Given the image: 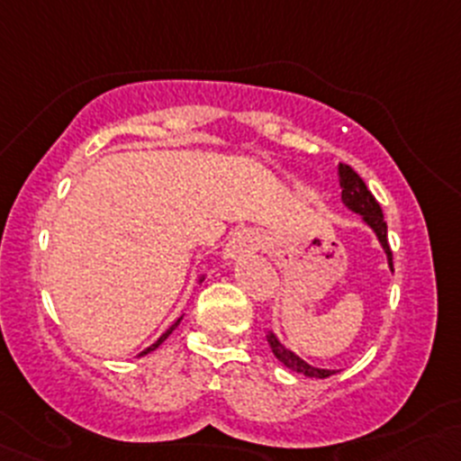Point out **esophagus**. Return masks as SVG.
<instances>
[{
	"instance_id": "1",
	"label": "esophagus",
	"mask_w": 461,
	"mask_h": 461,
	"mask_svg": "<svg viewBox=\"0 0 461 461\" xmlns=\"http://www.w3.org/2000/svg\"><path fill=\"white\" fill-rule=\"evenodd\" d=\"M265 239L260 231L254 230H239L231 234L230 243L225 245V258H239L240 254L254 252V249L263 248Z\"/></svg>"
}]
</instances>
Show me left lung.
<instances>
[{"instance_id":"left-lung-1","label":"left lung","mask_w":461,"mask_h":461,"mask_svg":"<svg viewBox=\"0 0 461 461\" xmlns=\"http://www.w3.org/2000/svg\"><path fill=\"white\" fill-rule=\"evenodd\" d=\"M339 185H341V201L346 204L350 212L359 213L361 221L375 231L376 240L381 243L384 248L385 257H388V267L393 269V252H390V245H388V225L384 221V212H381L379 203L375 201V196L370 194V189L366 187V183L361 180V176L357 174L352 167L348 165H339ZM267 343L272 348L274 357L281 361L285 368H290L292 373H301L305 376H317V379H325V376L334 375V370H325V368H317V366H310L308 361L301 359L299 355H294L292 350H287L281 341H278L276 334L269 330L267 332Z\"/></svg>"}]
</instances>
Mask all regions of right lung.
Here are the masks:
<instances>
[{
  "label": "right lung",
  "mask_w": 461,
  "mask_h": 461,
  "mask_svg": "<svg viewBox=\"0 0 461 461\" xmlns=\"http://www.w3.org/2000/svg\"><path fill=\"white\" fill-rule=\"evenodd\" d=\"M203 281H204V276H201V278H198V283H203ZM180 321H183V317H180L178 321H176V323H174V325H171V328H169V330H167V332H162V337H160V339H158V341H156V343H151V346H149V348H147V350H142V352H140V355H138V357H142V355H149V352H153V350H156V348H158V346H162V341H165V339H167V337H169V334H171V332H174V330H176V328H178V323H180Z\"/></svg>",
  "instance_id": "right-lung-1"
}]
</instances>
